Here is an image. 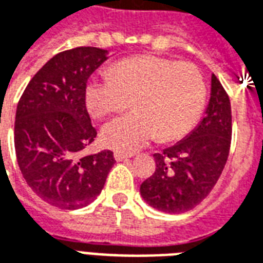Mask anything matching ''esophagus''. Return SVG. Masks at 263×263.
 <instances>
[{
  "label": "esophagus",
  "mask_w": 263,
  "mask_h": 263,
  "mask_svg": "<svg viewBox=\"0 0 263 263\" xmlns=\"http://www.w3.org/2000/svg\"><path fill=\"white\" fill-rule=\"evenodd\" d=\"M114 158L117 162H121V160H125V159H128V158H131V155L122 154V152H115Z\"/></svg>",
  "instance_id": "obj_1"
}]
</instances>
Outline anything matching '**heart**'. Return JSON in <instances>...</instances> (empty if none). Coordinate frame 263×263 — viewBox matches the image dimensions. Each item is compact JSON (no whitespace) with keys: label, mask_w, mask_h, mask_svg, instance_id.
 Returning a JSON list of instances; mask_svg holds the SVG:
<instances>
[{"label":"heart","mask_w":263,"mask_h":263,"mask_svg":"<svg viewBox=\"0 0 263 263\" xmlns=\"http://www.w3.org/2000/svg\"><path fill=\"white\" fill-rule=\"evenodd\" d=\"M207 87L201 71L192 63L154 54L117 62L109 74L94 76L84 90L87 109L94 117L135 112L104 126V145L120 152H134L158 137L177 141L193 129L205 104Z\"/></svg>","instance_id":"heart-1"}]
</instances>
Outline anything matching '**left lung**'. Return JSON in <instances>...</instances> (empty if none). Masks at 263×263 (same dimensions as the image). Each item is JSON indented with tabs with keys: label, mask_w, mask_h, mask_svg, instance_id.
Masks as SVG:
<instances>
[{
	"label": "left lung",
	"mask_w": 263,
	"mask_h": 263,
	"mask_svg": "<svg viewBox=\"0 0 263 263\" xmlns=\"http://www.w3.org/2000/svg\"><path fill=\"white\" fill-rule=\"evenodd\" d=\"M231 135L230 97L213 74L205 117L183 141L154 155L155 173L139 189L143 200L169 214L194 209L221 176L230 154Z\"/></svg>",
	"instance_id": "left-lung-1"
}]
</instances>
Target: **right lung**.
Here are the masks:
<instances>
[{
  "label": "right lung",
  "instance_id": "1",
  "mask_svg": "<svg viewBox=\"0 0 263 263\" xmlns=\"http://www.w3.org/2000/svg\"><path fill=\"white\" fill-rule=\"evenodd\" d=\"M105 60L107 50L92 46L60 52L32 77L16 107L14 142L22 176L62 210L91 203L115 163L111 151L83 155L97 137L84 90Z\"/></svg>",
  "mask_w": 263,
  "mask_h": 263
}]
</instances>
